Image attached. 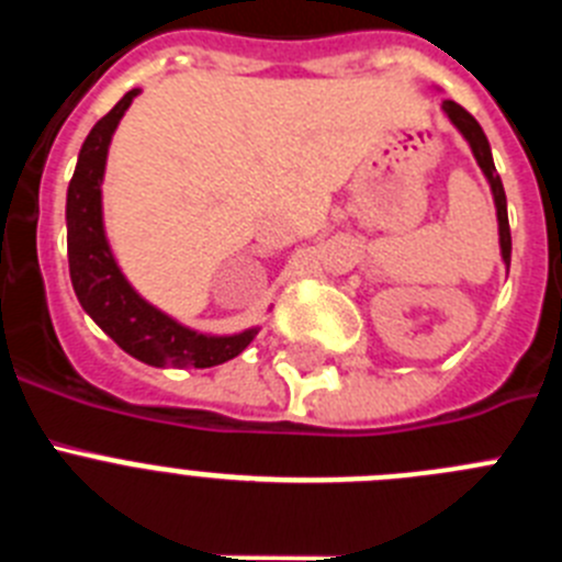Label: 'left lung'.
<instances>
[{
	"mask_svg": "<svg viewBox=\"0 0 562 562\" xmlns=\"http://www.w3.org/2000/svg\"><path fill=\"white\" fill-rule=\"evenodd\" d=\"M441 112L448 114V121L459 128V134L467 140L470 151H473L475 162H479L481 173L490 182V191H493V202H495V216H498V245H501V258H504L506 272H509V258H513V236H509V216H506V193H504V182H501L498 171H495L493 162V148H490V140H486L484 128L479 126L473 114L461 109L456 101H445L441 103Z\"/></svg>",
	"mask_w": 562,
	"mask_h": 562,
	"instance_id": "left-lung-1",
	"label": "left lung"
}]
</instances>
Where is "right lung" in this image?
<instances>
[{
	"label": "right lung",
	"instance_id": "1",
	"mask_svg": "<svg viewBox=\"0 0 562 562\" xmlns=\"http://www.w3.org/2000/svg\"><path fill=\"white\" fill-rule=\"evenodd\" d=\"M140 89H128L112 112L87 134L78 151L76 173L67 188V256L78 304L134 360L154 369H211L233 360L252 342L261 326L236 335H207L180 324L148 304L128 284L103 225V173L112 134Z\"/></svg>",
	"mask_w": 562,
	"mask_h": 562
}]
</instances>
